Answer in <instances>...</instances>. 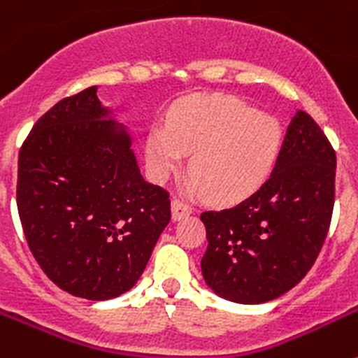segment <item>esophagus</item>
<instances>
[{"instance_id": "obj_1", "label": "esophagus", "mask_w": 358, "mask_h": 358, "mask_svg": "<svg viewBox=\"0 0 358 358\" xmlns=\"http://www.w3.org/2000/svg\"><path fill=\"white\" fill-rule=\"evenodd\" d=\"M194 211V208L189 206V204H186L185 201H181V199H173L172 201V215H173V220H179V218L186 217V215H189Z\"/></svg>"}]
</instances>
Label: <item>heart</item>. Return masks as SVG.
<instances>
[{
	"mask_svg": "<svg viewBox=\"0 0 358 358\" xmlns=\"http://www.w3.org/2000/svg\"><path fill=\"white\" fill-rule=\"evenodd\" d=\"M283 145L274 116L258 113L238 98L192 96L170 110L169 127L157 125L147 140L154 179L163 181L194 152L189 189L204 192L218 204L242 201L273 172Z\"/></svg>",
	"mask_w": 358,
	"mask_h": 358,
	"instance_id": "heart-1",
	"label": "heart"
}]
</instances>
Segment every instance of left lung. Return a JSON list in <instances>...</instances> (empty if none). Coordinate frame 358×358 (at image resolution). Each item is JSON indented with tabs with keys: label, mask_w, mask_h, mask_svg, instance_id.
<instances>
[{
	"label": "left lung",
	"mask_w": 358,
	"mask_h": 358,
	"mask_svg": "<svg viewBox=\"0 0 358 358\" xmlns=\"http://www.w3.org/2000/svg\"><path fill=\"white\" fill-rule=\"evenodd\" d=\"M337 157L315 120L299 110L273 176L242 202L206 210L208 285L235 303H265L297 285L330 229Z\"/></svg>",
	"instance_id": "1"
}]
</instances>
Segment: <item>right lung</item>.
Listing matches in <instances>:
<instances>
[{
  "mask_svg": "<svg viewBox=\"0 0 358 358\" xmlns=\"http://www.w3.org/2000/svg\"><path fill=\"white\" fill-rule=\"evenodd\" d=\"M17 164L19 218L44 274L93 301L127 292L170 222V194L141 177L96 85L44 113Z\"/></svg>",
  "mask_w": 358,
  "mask_h": 358,
  "instance_id": "1",
  "label": "right lung"
}]
</instances>
